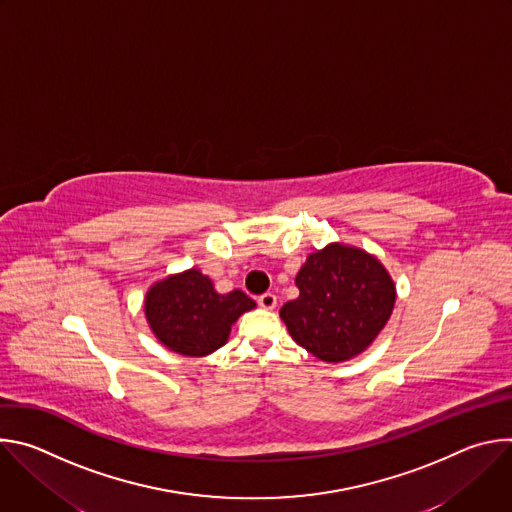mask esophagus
Returning a JSON list of instances; mask_svg holds the SVG:
<instances>
[{
    "mask_svg": "<svg viewBox=\"0 0 512 512\" xmlns=\"http://www.w3.org/2000/svg\"><path fill=\"white\" fill-rule=\"evenodd\" d=\"M259 306L261 308H265V310H273L275 306H277V296L275 294H271V291H267V294H261L259 296Z\"/></svg>",
    "mask_w": 512,
    "mask_h": 512,
    "instance_id": "obj_1",
    "label": "esophagus"
}]
</instances>
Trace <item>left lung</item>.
<instances>
[{"instance_id": "obj_1", "label": "left lung", "mask_w": 512, "mask_h": 512, "mask_svg": "<svg viewBox=\"0 0 512 512\" xmlns=\"http://www.w3.org/2000/svg\"><path fill=\"white\" fill-rule=\"evenodd\" d=\"M300 296L279 310L291 338L326 362L350 360L385 328L397 291L383 263L367 251L330 243L296 275Z\"/></svg>"}]
</instances>
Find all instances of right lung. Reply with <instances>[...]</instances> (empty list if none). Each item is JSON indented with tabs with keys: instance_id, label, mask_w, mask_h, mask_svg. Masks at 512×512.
Instances as JSON below:
<instances>
[{
	"instance_id": "add662e5",
	"label": "right lung",
	"mask_w": 512,
	"mask_h": 512,
	"mask_svg": "<svg viewBox=\"0 0 512 512\" xmlns=\"http://www.w3.org/2000/svg\"><path fill=\"white\" fill-rule=\"evenodd\" d=\"M255 302L241 289L218 294L198 269H188L154 283L145 296V318L156 338L184 356H206L221 348L231 326Z\"/></svg>"
}]
</instances>
